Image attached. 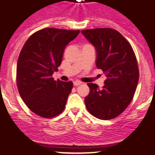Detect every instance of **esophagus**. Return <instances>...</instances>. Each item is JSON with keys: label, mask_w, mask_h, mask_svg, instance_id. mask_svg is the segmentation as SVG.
<instances>
[{"label": "esophagus", "mask_w": 155, "mask_h": 155, "mask_svg": "<svg viewBox=\"0 0 155 155\" xmlns=\"http://www.w3.org/2000/svg\"><path fill=\"white\" fill-rule=\"evenodd\" d=\"M73 84H74L75 86H79V85L82 84V82H80V81H79V80H76V81H74Z\"/></svg>", "instance_id": "34e87169"}]
</instances>
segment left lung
Returning <instances> with one entry per match:
<instances>
[{
	"label": "left lung",
	"mask_w": 155,
	"mask_h": 155,
	"mask_svg": "<svg viewBox=\"0 0 155 155\" xmlns=\"http://www.w3.org/2000/svg\"><path fill=\"white\" fill-rule=\"evenodd\" d=\"M97 49V67L106 79L101 89L89 83L84 102L87 111L101 120L122 113L132 101L139 80L137 58L131 45L117 30L98 28L81 30Z\"/></svg>",
	"instance_id": "1"
}]
</instances>
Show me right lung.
<instances>
[{"mask_svg": "<svg viewBox=\"0 0 155 155\" xmlns=\"http://www.w3.org/2000/svg\"><path fill=\"white\" fill-rule=\"evenodd\" d=\"M80 30L46 28L34 33L21 51L17 63V85L21 99L33 113L54 117L65 108L71 81L54 80L67 45Z\"/></svg>", "mask_w": 155, "mask_h": 155, "instance_id": "obj_1", "label": "right lung"}]
</instances>
